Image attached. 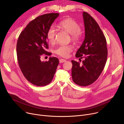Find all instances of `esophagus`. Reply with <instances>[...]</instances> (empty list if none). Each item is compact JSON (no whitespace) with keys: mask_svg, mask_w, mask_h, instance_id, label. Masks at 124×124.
Listing matches in <instances>:
<instances>
[{"mask_svg":"<svg viewBox=\"0 0 124 124\" xmlns=\"http://www.w3.org/2000/svg\"><path fill=\"white\" fill-rule=\"evenodd\" d=\"M59 62L60 63H64L65 62H66V60L64 59H60L59 60Z\"/></svg>","mask_w":124,"mask_h":124,"instance_id":"1","label":"esophagus"}]
</instances>
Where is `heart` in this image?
<instances>
[{"instance_id":"obj_1","label":"heart","mask_w":124,"mask_h":124,"mask_svg":"<svg viewBox=\"0 0 124 124\" xmlns=\"http://www.w3.org/2000/svg\"><path fill=\"white\" fill-rule=\"evenodd\" d=\"M59 27L71 35L72 40L74 42H77L80 36V26L79 24L72 19H66L59 24ZM56 30L54 26H51L47 30L46 38L51 44L54 43L55 40ZM73 50L71 46L62 45L58 46L54 50V52L58 55L63 57H67L69 54Z\"/></svg>"}]
</instances>
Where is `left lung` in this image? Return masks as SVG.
I'll use <instances>...</instances> for the list:
<instances>
[{"label": "left lung", "mask_w": 124, "mask_h": 124, "mask_svg": "<svg viewBox=\"0 0 124 124\" xmlns=\"http://www.w3.org/2000/svg\"><path fill=\"white\" fill-rule=\"evenodd\" d=\"M84 40L78 50L76 57L84 58L82 64L72 60L73 81L82 86L89 85L99 77L108 56L107 41L99 25L93 17L83 12Z\"/></svg>", "instance_id": "obj_1"}]
</instances>
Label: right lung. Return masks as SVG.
I'll return each mask as SVG.
<instances>
[{
	"label": "right lung",
	"mask_w": 124,
	"mask_h": 124,
	"mask_svg": "<svg viewBox=\"0 0 124 124\" xmlns=\"http://www.w3.org/2000/svg\"><path fill=\"white\" fill-rule=\"evenodd\" d=\"M58 13L39 16L30 22L21 33L16 44V54L20 68L26 79L32 84L43 86L50 83L54 77L59 60L50 57L48 61H41L42 54L50 55L46 33Z\"/></svg>",
	"instance_id": "right-lung-1"
}]
</instances>
